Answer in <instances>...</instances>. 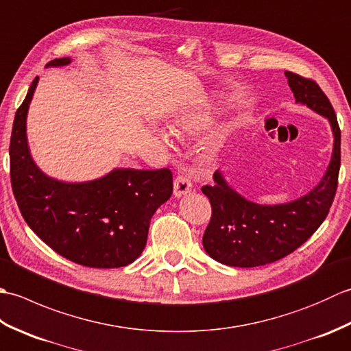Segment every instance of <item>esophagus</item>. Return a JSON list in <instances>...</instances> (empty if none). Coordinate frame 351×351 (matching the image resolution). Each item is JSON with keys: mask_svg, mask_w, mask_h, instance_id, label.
<instances>
[{"mask_svg": "<svg viewBox=\"0 0 351 351\" xmlns=\"http://www.w3.org/2000/svg\"><path fill=\"white\" fill-rule=\"evenodd\" d=\"M191 191V181L187 175L180 173L175 178V182H173V195L176 197H181L184 195H187V193Z\"/></svg>", "mask_w": 351, "mask_h": 351, "instance_id": "34e87169", "label": "esophagus"}]
</instances>
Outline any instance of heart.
I'll return each instance as SVG.
<instances>
[{
    "label": "heart",
    "instance_id": "heart-1",
    "mask_svg": "<svg viewBox=\"0 0 351 351\" xmlns=\"http://www.w3.org/2000/svg\"><path fill=\"white\" fill-rule=\"evenodd\" d=\"M178 130L182 131V132H187V134H193L200 130V126H202V122L197 121V119H181L180 122H178ZM160 136L164 138V140H169V137L166 136V134L161 132Z\"/></svg>",
    "mask_w": 351,
    "mask_h": 351
}]
</instances>
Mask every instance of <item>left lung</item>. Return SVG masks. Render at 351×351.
I'll return each mask as SVG.
<instances>
[{"label": "left lung", "mask_w": 351, "mask_h": 351, "mask_svg": "<svg viewBox=\"0 0 351 351\" xmlns=\"http://www.w3.org/2000/svg\"><path fill=\"white\" fill-rule=\"evenodd\" d=\"M295 102L327 117L333 131V154L323 180L308 195L282 205H259L238 195L217 170L214 184L202 187L213 208L202 238L213 259L230 267L271 264L308 241L329 214L338 189L341 130L329 98L314 80L285 72Z\"/></svg>", "instance_id": "left-lung-1"}]
</instances>
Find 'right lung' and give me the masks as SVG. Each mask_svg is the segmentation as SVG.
Masks as SVG:
<instances>
[{"label":"right lung","mask_w":351,"mask_h":351,"mask_svg":"<svg viewBox=\"0 0 351 351\" xmlns=\"http://www.w3.org/2000/svg\"><path fill=\"white\" fill-rule=\"evenodd\" d=\"M69 57L47 66H66ZM34 78L14 114L10 137V180L27 225L63 258L92 268L134 263L147 241L149 223L173 191L169 169H114L99 180L63 182L36 166L27 143V111Z\"/></svg>","instance_id":"add662e5"}]
</instances>
